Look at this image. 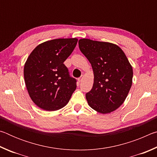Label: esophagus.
I'll return each mask as SVG.
<instances>
[{
    "label": "esophagus",
    "instance_id": "obj_1",
    "mask_svg": "<svg viewBox=\"0 0 157 157\" xmlns=\"http://www.w3.org/2000/svg\"><path fill=\"white\" fill-rule=\"evenodd\" d=\"M83 79H84V76L82 75V76L80 77V78H78V81H79V82H82V80H83Z\"/></svg>",
    "mask_w": 157,
    "mask_h": 157
}]
</instances>
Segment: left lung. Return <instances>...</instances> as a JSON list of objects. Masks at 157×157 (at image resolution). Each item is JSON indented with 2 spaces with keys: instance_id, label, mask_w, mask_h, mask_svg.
Returning <instances> with one entry per match:
<instances>
[{
  "instance_id": "8db88e82",
  "label": "left lung",
  "mask_w": 157,
  "mask_h": 157,
  "mask_svg": "<svg viewBox=\"0 0 157 157\" xmlns=\"http://www.w3.org/2000/svg\"><path fill=\"white\" fill-rule=\"evenodd\" d=\"M81 52L91 63L94 79L86 94L89 105L102 114L116 110L124 102L132 84L133 69L124 52L117 45L80 39Z\"/></svg>"
}]
</instances>
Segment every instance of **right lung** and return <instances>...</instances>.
<instances>
[{"label":"right lung","instance_id":"1","mask_svg":"<svg viewBox=\"0 0 157 157\" xmlns=\"http://www.w3.org/2000/svg\"><path fill=\"white\" fill-rule=\"evenodd\" d=\"M77 38L56 39L39 44L25 63L23 74L31 100L42 109L57 111L68 104L76 89L75 79L63 64L76 46Z\"/></svg>","mask_w":157,"mask_h":157}]
</instances>
